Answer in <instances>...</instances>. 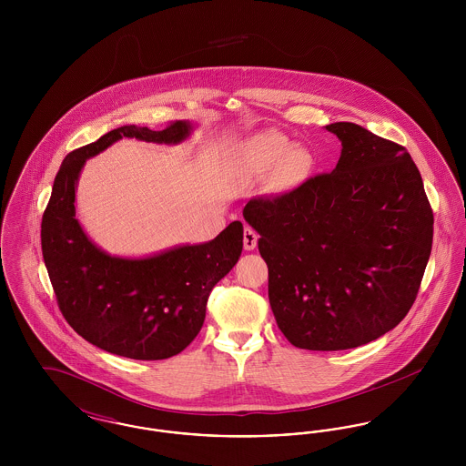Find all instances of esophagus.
Listing matches in <instances>:
<instances>
[{"label":"esophagus","mask_w":466,"mask_h":466,"mask_svg":"<svg viewBox=\"0 0 466 466\" xmlns=\"http://www.w3.org/2000/svg\"><path fill=\"white\" fill-rule=\"evenodd\" d=\"M257 241H258V234L249 225H246L243 232L244 249L253 251L257 248Z\"/></svg>","instance_id":"1"}]
</instances>
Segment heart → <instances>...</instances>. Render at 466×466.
<instances>
[{"label": "heart", "mask_w": 466, "mask_h": 466, "mask_svg": "<svg viewBox=\"0 0 466 466\" xmlns=\"http://www.w3.org/2000/svg\"><path fill=\"white\" fill-rule=\"evenodd\" d=\"M289 147L291 145H289V139L281 134L260 133L244 143L243 152L249 160L268 166V164H274L287 156ZM289 160L291 167L300 169L308 164V154L302 148H295V150H291Z\"/></svg>", "instance_id": "1"}]
</instances>
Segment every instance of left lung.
Segmentation results:
<instances>
[{
    "label": "left lung",
    "instance_id": "left-lung-1",
    "mask_svg": "<svg viewBox=\"0 0 466 466\" xmlns=\"http://www.w3.org/2000/svg\"><path fill=\"white\" fill-rule=\"evenodd\" d=\"M342 150L332 173L243 217L268 267V302L295 348L351 350L412 308L431 253L433 213L409 152L353 122L325 127Z\"/></svg>",
    "mask_w": 466,
    "mask_h": 466
}]
</instances>
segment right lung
Returning a JSON list of instances; mask_svg holds the SVG:
<instances>
[{"label":"right lung","mask_w":466,"mask_h":466,"mask_svg":"<svg viewBox=\"0 0 466 466\" xmlns=\"http://www.w3.org/2000/svg\"><path fill=\"white\" fill-rule=\"evenodd\" d=\"M194 131L177 120L164 131L122 126L63 160L42 220V251L59 309L71 329L111 355L164 360L200 332L213 287L238 264L243 223L208 243L179 244L148 257H115L86 234L75 192L87 158L122 137L177 145Z\"/></svg>","instance_id":"obj_1"}]
</instances>
